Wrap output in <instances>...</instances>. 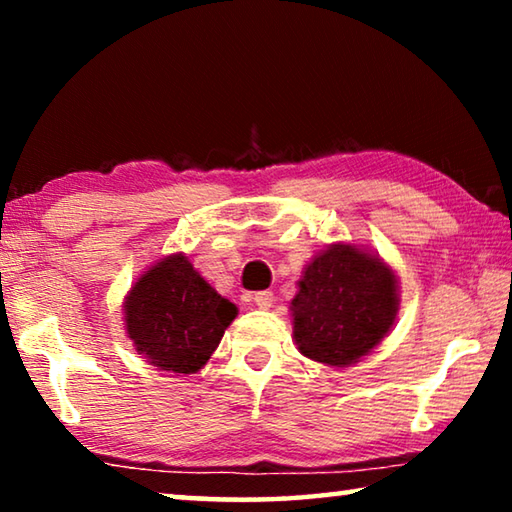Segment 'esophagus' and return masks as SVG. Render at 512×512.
I'll return each mask as SVG.
<instances>
[{"label": "esophagus", "instance_id": "obj_1", "mask_svg": "<svg viewBox=\"0 0 512 512\" xmlns=\"http://www.w3.org/2000/svg\"><path fill=\"white\" fill-rule=\"evenodd\" d=\"M253 300L259 309H271L275 302V296H273V291H257Z\"/></svg>", "mask_w": 512, "mask_h": 512}]
</instances>
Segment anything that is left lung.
Returning <instances> with one entry per match:
<instances>
[{"label": "left lung", "mask_w": 512, "mask_h": 512, "mask_svg": "<svg viewBox=\"0 0 512 512\" xmlns=\"http://www.w3.org/2000/svg\"><path fill=\"white\" fill-rule=\"evenodd\" d=\"M298 287L291 300L298 350L327 366H350L379 345L400 305L391 268L348 244L314 257Z\"/></svg>", "instance_id": "8db88e82"}]
</instances>
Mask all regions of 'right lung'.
<instances>
[{"label":"right lung","mask_w":512,"mask_h":512,"mask_svg":"<svg viewBox=\"0 0 512 512\" xmlns=\"http://www.w3.org/2000/svg\"><path fill=\"white\" fill-rule=\"evenodd\" d=\"M124 314L128 339L146 361L192 375L212 357L237 307L221 298L185 255H169L135 282Z\"/></svg>","instance_id":"right-lung-1"}]
</instances>
